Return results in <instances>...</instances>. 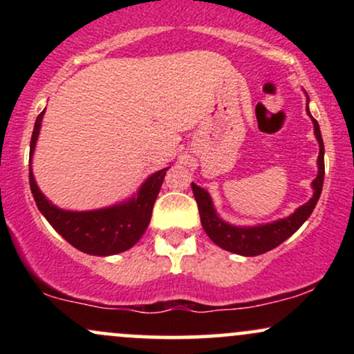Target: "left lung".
<instances>
[{
  "label": "left lung",
  "instance_id": "obj_1",
  "mask_svg": "<svg viewBox=\"0 0 354 354\" xmlns=\"http://www.w3.org/2000/svg\"><path fill=\"white\" fill-rule=\"evenodd\" d=\"M308 96V95H306ZM310 101V98H308ZM308 115H310L313 126H315V136L319 143V154H318V174L313 180V196L311 200L304 205L296 208L295 213L290 216L276 219L273 223H265V225L256 226H234L226 223L225 219L218 216L216 209H214L213 200H211L209 193L206 189L200 188L198 185L191 183L193 188L194 200L198 203V209H200V218L203 230L206 231L209 239L216 243L223 250L231 251L241 256H258L271 251L273 248L279 246L283 241H286L291 234L301 228V225L310 218V214L315 209L316 203L319 200L321 189H323L324 180V145L323 138H321L319 124L315 118L311 116L310 108L306 106Z\"/></svg>",
  "mask_w": 354,
  "mask_h": 354
}]
</instances>
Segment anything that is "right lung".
Segmentation results:
<instances>
[{"label": "right lung", "mask_w": 354, "mask_h": 354, "mask_svg": "<svg viewBox=\"0 0 354 354\" xmlns=\"http://www.w3.org/2000/svg\"><path fill=\"white\" fill-rule=\"evenodd\" d=\"M43 115L44 111L36 118L30 143V186L36 206L41 211L43 216L71 246L86 254L111 256L123 253L135 246L151 221L153 205L169 166L146 178L136 194L118 205L91 211H68L58 208L38 188L33 169H31V160H33Z\"/></svg>", "instance_id": "1"}]
</instances>
